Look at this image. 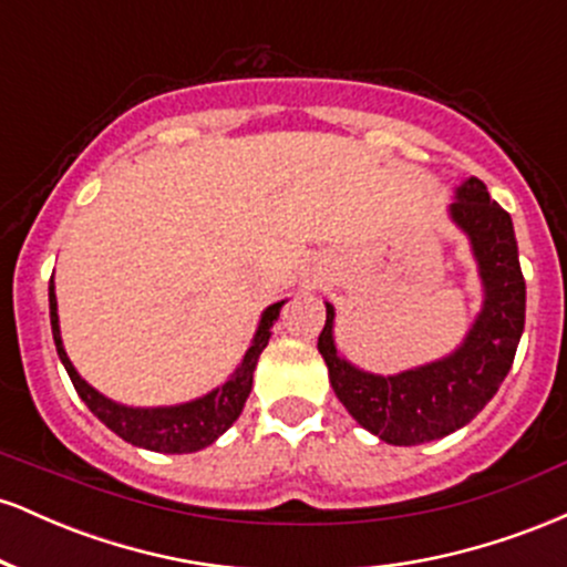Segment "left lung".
Here are the masks:
<instances>
[{
	"mask_svg": "<svg viewBox=\"0 0 567 567\" xmlns=\"http://www.w3.org/2000/svg\"><path fill=\"white\" fill-rule=\"evenodd\" d=\"M451 216L472 237L485 306L464 347L442 362L400 375H373L341 360L333 343V306L317 349L338 400L368 432L389 445H421L466 426L509 373L525 328V279L509 213L491 199L480 178L458 188Z\"/></svg>",
	"mask_w": 567,
	"mask_h": 567,
	"instance_id": "8db88e82",
	"label": "left lung"
}]
</instances>
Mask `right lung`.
<instances>
[{
	"label": "right lung",
	"instance_id": "right-lung-1",
	"mask_svg": "<svg viewBox=\"0 0 567 567\" xmlns=\"http://www.w3.org/2000/svg\"><path fill=\"white\" fill-rule=\"evenodd\" d=\"M285 301L264 311L261 324H258V333L252 338V347L247 349L243 365L237 368V373L231 375L224 386L210 392L202 400L186 402L178 408H154V410H138V408H125L116 405V402L106 400L103 394H97L90 383H84L76 373L74 365L69 362L66 351L61 343V330H58V306H55V290L50 282V324H53V338L58 357H61L63 368H66L71 383H74L76 394L82 396V402L87 405L97 419L103 421L114 434H120L122 440L130 445L146 447V451L157 453H194L207 447L210 442H216L220 434L229 429L234 421L243 413L247 396L252 389V370H256L258 357L266 349L271 336V324L279 317Z\"/></svg>",
	"mask_w": 567,
	"mask_h": 567
}]
</instances>
